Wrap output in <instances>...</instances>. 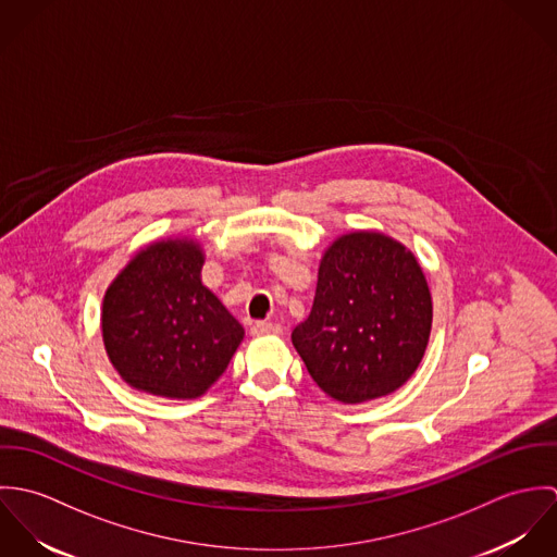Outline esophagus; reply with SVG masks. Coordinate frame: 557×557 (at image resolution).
<instances>
[{
  "label": "esophagus",
  "instance_id": "obj_1",
  "mask_svg": "<svg viewBox=\"0 0 557 557\" xmlns=\"http://www.w3.org/2000/svg\"><path fill=\"white\" fill-rule=\"evenodd\" d=\"M250 332H252L255 336H268V334H281L283 327H281L278 323H270V321H255L252 327H250Z\"/></svg>",
  "mask_w": 557,
  "mask_h": 557
}]
</instances>
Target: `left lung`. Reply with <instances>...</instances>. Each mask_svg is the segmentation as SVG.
<instances>
[{
	"mask_svg": "<svg viewBox=\"0 0 557 557\" xmlns=\"http://www.w3.org/2000/svg\"><path fill=\"white\" fill-rule=\"evenodd\" d=\"M431 321V292L413 252L384 234L354 232L323 252L313 309L292 343L327 397L364 403L413 375Z\"/></svg>",
	"mask_w": 557,
	"mask_h": 557,
	"instance_id": "obj_1",
	"label": "left lung"
}]
</instances>
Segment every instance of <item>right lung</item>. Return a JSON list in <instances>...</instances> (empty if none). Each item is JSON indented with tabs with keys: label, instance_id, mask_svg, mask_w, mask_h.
Listing matches in <instances>:
<instances>
[{
	"label": "right lung",
	"instance_id": "right-lung-1",
	"mask_svg": "<svg viewBox=\"0 0 557 557\" xmlns=\"http://www.w3.org/2000/svg\"><path fill=\"white\" fill-rule=\"evenodd\" d=\"M195 239L139 250L102 300L107 356L126 384L166 398L201 397L227 369L244 327L201 283Z\"/></svg>",
	"mask_w": 557,
	"mask_h": 557
}]
</instances>
